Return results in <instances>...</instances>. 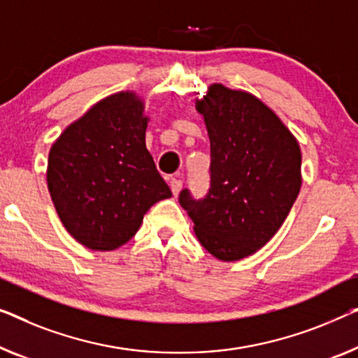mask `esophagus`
<instances>
[{"mask_svg": "<svg viewBox=\"0 0 358 358\" xmlns=\"http://www.w3.org/2000/svg\"><path fill=\"white\" fill-rule=\"evenodd\" d=\"M169 185H171V190H173V194L178 195L180 189H182V179H180V178H171Z\"/></svg>", "mask_w": 358, "mask_h": 358, "instance_id": "obj_1", "label": "esophagus"}]
</instances>
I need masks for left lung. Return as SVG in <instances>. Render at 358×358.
Instances as JSON below:
<instances>
[{"label": "left lung", "instance_id": "8db88e82", "mask_svg": "<svg viewBox=\"0 0 358 358\" xmlns=\"http://www.w3.org/2000/svg\"><path fill=\"white\" fill-rule=\"evenodd\" d=\"M195 108L210 137V190L195 200L184 189L179 203L211 255L242 260L287 217L302 185V153L276 113L252 93L213 84Z\"/></svg>", "mask_w": 358, "mask_h": 358}]
</instances>
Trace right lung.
Returning a JSON list of instances; mask_svg holds the SVG:
<instances>
[{
	"instance_id": "right-lung-1",
	"label": "right lung",
	"mask_w": 358,
	"mask_h": 358,
	"mask_svg": "<svg viewBox=\"0 0 358 358\" xmlns=\"http://www.w3.org/2000/svg\"><path fill=\"white\" fill-rule=\"evenodd\" d=\"M134 92L93 105L51 145L46 182L66 231L90 250L131 241L171 190L145 147L148 117Z\"/></svg>"
}]
</instances>
